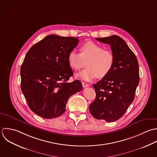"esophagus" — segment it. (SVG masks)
<instances>
[{
    "label": "esophagus",
    "mask_w": 157,
    "mask_h": 157,
    "mask_svg": "<svg viewBox=\"0 0 157 157\" xmlns=\"http://www.w3.org/2000/svg\"><path fill=\"white\" fill-rule=\"evenodd\" d=\"M82 86L83 87H89V85L87 83H85V82H82Z\"/></svg>",
    "instance_id": "34e87169"
}]
</instances>
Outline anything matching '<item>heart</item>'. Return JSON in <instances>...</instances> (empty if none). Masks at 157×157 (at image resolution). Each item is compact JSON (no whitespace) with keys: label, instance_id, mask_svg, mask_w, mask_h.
Wrapping results in <instances>:
<instances>
[{"label":"heart","instance_id":"1","mask_svg":"<svg viewBox=\"0 0 157 157\" xmlns=\"http://www.w3.org/2000/svg\"><path fill=\"white\" fill-rule=\"evenodd\" d=\"M69 65L78 71L83 68L87 62V68L77 76L86 81L103 78L111 71L115 61L114 55L110 50L104 49L101 46L91 41L82 44L80 53L71 51L68 56Z\"/></svg>","mask_w":157,"mask_h":157}]
</instances>
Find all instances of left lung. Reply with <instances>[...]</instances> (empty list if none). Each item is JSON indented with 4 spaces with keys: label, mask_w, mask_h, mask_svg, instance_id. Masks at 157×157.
Here are the masks:
<instances>
[{
    "label": "left lung",
    "mask_w": 157,
    "mask_h": 157,
    "mask_svg": "<svg viewBox=\"0 0 157 157\" xmlns=\"http://www.w3.org/2000/svg\"><path fill=\"white\" fill-rule=\"evenodd\" d=\"M96 40L111 46L115 61L110 73L93 85L96 98L89 111L95 119L111 122L119 119L134 100L140 82L139 64L133 52L120 36Z\"/></svg>",
    "instance_id": "1"
}]
</instances>
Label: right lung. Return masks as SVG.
Wrapping results in <instances>:
<instances>
[{"label": "right lung", "mask_w": 157, "mask_h": 157, "mask_svg": "<svg viewBox=\"0 0 157 157\" xmlns=\"http://www.w3.org/2000/svg\"><path fill=\"white\" fill-rule=\"evenodd\" d=\"M78 38L46 36L28 51L21 67V88L30 109L44 119L60 116L69 97L81 91V82H68L73 72L68 56Z\"/></svg>", "instance_id": "1"}]
</instances>
